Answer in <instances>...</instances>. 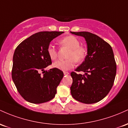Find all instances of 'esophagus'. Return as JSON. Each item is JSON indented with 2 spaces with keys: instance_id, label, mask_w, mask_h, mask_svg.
<instances>
[{
  "instance_id": "esophagus-1",
  "label": "esophagus",
  "mask_w": 128,
  "mask_h": 128,
  "mask_svg": "<svg viewBox=\"0 0 128 128\" xmlns=\"http://www.w3.org/2000/svg\"><path fill=\"white\" fill-rule=\"evenodd\" d=\"M64 76H67V75H68V74H69V72H66V71H64Z\"/></svg>"
}]
</instances>
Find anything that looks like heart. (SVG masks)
<instances>
[{
  "mask_svg": "<svg viewBox=\"0 0 128 128\" xmlns=\"http://www.w3.org/2000/svg\"><path fill=\"white\" fill-rule=\"evenodd\" d=\"M58 44L61 46L66 47L70 50L67 54V58H68L64 60H57L53 64L54 68L62 71L71 70L74 66L75 62L80 63L85 58L86 49L83 46L80 45V41L74 36L64 37L58 42ZM47 53L52 60H56L58 56L57 50L52 45H50L48 46Z\"/></svg>",
  "mask_w": 128,
  "mask_h": 128,
  "instance_id": "1",
  "label": "heart"
}]
</instances>
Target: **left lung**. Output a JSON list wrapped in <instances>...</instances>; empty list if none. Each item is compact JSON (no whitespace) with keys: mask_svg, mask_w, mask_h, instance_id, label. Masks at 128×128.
Here are the masks:
<instances>
[{"mask_svg":"<svg viewBox=\"0 0 128 128\" xmlns=\"http://www.w3.org/2000/svg\"><path fill=\"white\" fill-rule=\"evenodd\" d=\"M84 37L88 55L84 61L76 70L84 74L72 72L71 93L80 102L91 104L106 97L114 84L117 71L112 49L108 43L90 32H71Z\"/></svg>","mask_w":128,"mask_h":128,"instance_id":"obj_1","label":"left lung"}]
</instances>
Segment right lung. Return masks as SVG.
Wrapping results in <instances>:
<instances>
[{
	"label": "right lung",
	"instance_id": "1",
	"mask_svg": "<svg viewBox=\"0 0 128 128\" xmlns=\"http://www.w3.org/2000/svg\"><path fill=\"white\" fill-rule=\"evenodd\" d=\"M63 31H41L22 42L13 55L12 78L20 96L27 102L42 103L55 97L57 87L64 72L54 68L44 69L52 64L47 48L53 38ZM43 71V75L40 72Z\"/></svg>",
	"mask_w": 128,
	"mask_h": 128
}]
</instances>
